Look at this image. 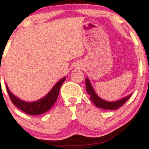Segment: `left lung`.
<instances>
[{
    "instance_id": "1",
    "label": "left lung",
    "mask_w": 149,
    "mask_h": 149,
    "mask_svg": "<svg viewBox=\"0 0 149 149\" xmlns=\"http://www.w3.org/2000/svg\"><path fill=\"white\" fill-rule=\"evenodd\" d=\"M85 85H86V91L88 95L90 96V100L97 107L101 108L102 109H107V110H116L120 107H122L125 103L129 98L132 96V94L127 96L120 99V100L115 101V102H108L102 99L97 95L95 92L93 87L91 84L90 79L88 78H85Z\"/></svg>"
}]
</instances>
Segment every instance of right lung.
Segmentation results:
<instances>
[{
	"label": "right lung",
	"instance_id": "obj_1",
	"mask_svg": "<svg viewBox=\"0 0 149 149\" xmlns=\"http://www.w3.org/2000/svg\"><path fill=\"white\" fill-rule=\"evenodd\" d=\"M65 80H66V77L61 78L52 87L50 91L47 95L40 98V100L34 101V102H26V101H24L18 98L14 94L12 93L7 84L6 88L12 102L20 110L29 115H40L49 110L53 104L55 103L57 100L61 85L63 84Z\"/></svg>",
	"mask_w": 149,
	"mask_h": 149
}]
</instances>
